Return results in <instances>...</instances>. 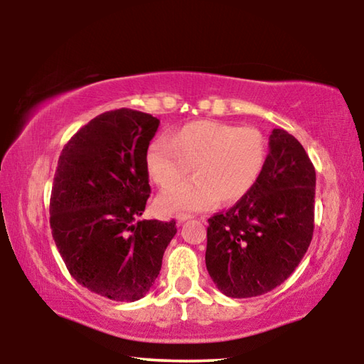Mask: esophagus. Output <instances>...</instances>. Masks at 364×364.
Wrapping results in <instances>:
<instances>
[{
	"label": "esophagus",
	"instance_id": "obj_1",
	"mask_svg": "<svg viewBox=\"0 0 364 364\" xmlns=\"http://www.w3.org/2000/svg\"><path fill=\"white\" fill-rule=\"evenodd\" d=\"M189 218H193V215H189V213H178V215H176L178 223H181V221H186V220H189Z\"/></svg>",
	"mask_w": 364,
	"mask_h": 364
}]
</instances>
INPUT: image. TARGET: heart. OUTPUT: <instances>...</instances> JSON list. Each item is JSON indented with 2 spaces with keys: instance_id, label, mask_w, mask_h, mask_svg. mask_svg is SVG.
Wrapping results in <instances>:
<instances>
[{
  "instance_id": "b5f03b06",
  "label": "heart",
  "mask_w": 364,
  "mask_h": 364,
  "mask_svg": "<svg viewBox=\"0 0 364 364\" xmlns=\"http://www.w3.org/2000/svg\"><path fill=\"white\" fill-rule=\"evenodd\" d=\"M268 151V139L258 128L215 120L188 123L170 141H152L146 168L159 188L175 186L191 167L197 173L160 196L157 207L165 213L200 212L220 200L242 199L260 180Z\"/></svg>"
}]
</instances>
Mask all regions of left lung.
Wrapping results in <instances>:
<instances>
[{
  "label": "left lung",
  "instance_id": "left-lung-1",
  "mask_svg": "<svg viewBox=\"0 0 364 364\" xmlns=\"http://www.w3.org/2000/svg\"><path fill=\"white\" fill-rule=\"evenodd\" d=\"M315 186V167L304 146L274 128L254 189L208 218L205 264L221 292L257 297L294 273L313 237Z\"/></svg>",
  "mask_w": 364,
  "mask_h": 364
}]
</instances>
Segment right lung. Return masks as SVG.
<instances>
[{
  "label": "right lung",
  "mask_w": 364,
  "mask_h": 364,
  "mask_svg": "<svg viewBox=\"0 0 364 364\" xmlns=\"http://www.w3.org/2000/svg\"><path fill=\"white\" fill-rule=\"evenodd\" d=\"M159 123L139 110H109L59 156L49 200L54 242L73 279L110 300L144 297L176 234L175 220H139L151 194L146 151Z\"/></svg>",
  "instance_id": "right-lung-1"
}]
</instances>
